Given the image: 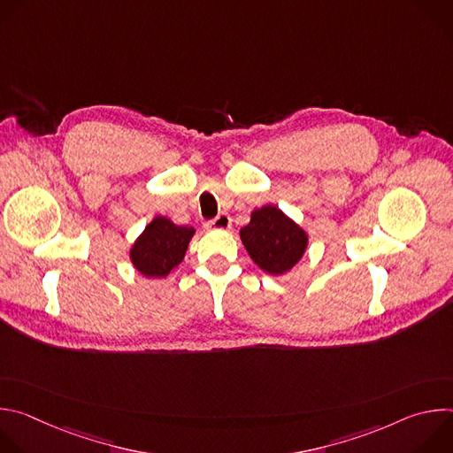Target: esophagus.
Returning a JSON list of instances; mask_svg holds the SVG:
<instances>
[{"mask_svg":"<svg viewBox=\"0 0 453 453\" xmlns=\"http://www.w3.org/2000/svg\"><path fill=\"white\" fill-rule=\"evenodd\" d=\"M229 227H231V217L227 213H220L217 219H213L211 222L206 224V229L224 231V229H229Z\"/></svg>","mask_w":453,"mask_h":453,"instance_id":"obj_1","label":"esophagus"}]
</instances>
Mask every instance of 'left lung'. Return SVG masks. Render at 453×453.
Segmentation results:
<instances>
[{
  "label": "left lung",
  "mask_w": 453,
  "mask_h": 453,
  "mask_svg": "<svg viewBox=\"0 0 453 453\" xmlns=\"http://www.w3.org/2000/svg\"><path fill=\"white\" fill-rule=\"evenodd\" d=\"M240 238L250 260L273 276L292 271L308 249V233L274 204L256 208Z\"/></svg>",
  "instance_id": "left-lung-1"
}]
</instances>
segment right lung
<instances>
[{
    "label": "right lung",
    "instance_id": "obj_1",
    "mask_svg": "<svg viewBox=\"0 0 453 453\" xmlns=\"http://www.w3.org/2000/svg\"><path fill=\"white\" fill-rule=\"evenodd\" d=\"M196 227L177 226L168 217L156 215L128 249V260L145 278H166L184 260Z\"/></svg>",
    "mask_w": 453,
    "mask_h": 453
}]
</instances>
